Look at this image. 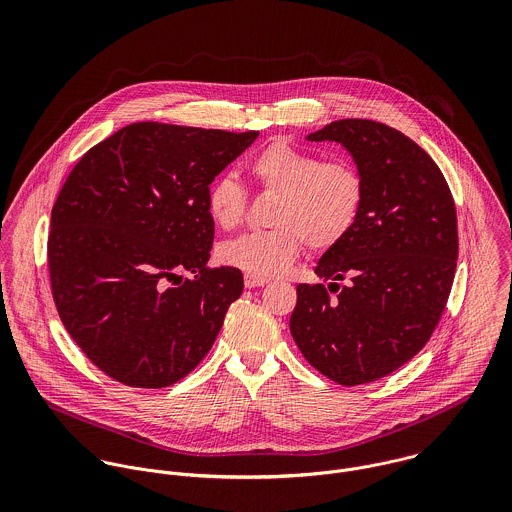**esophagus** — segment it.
I'll return each instance as SVG.
<instances>
[{
    "label": "esophagus",
    "mask_w": 512,
    "mask_h": 512,
    "mask_svg": "<svg viewBox=\"0 0 512 512\" xmlns=\"http://www.w3.org/2000/svg\"><path fill=\"white\" fill-rule=\"evenodd\" d=\"M268 280L266 278H258V276H252V274H246L244 276V286L250 290V288H262L266 286Z\"/></svg>",
    "instance_id": "obj_1"
}]
</instances>
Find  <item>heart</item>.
Masks as SVG:
<instances>
[{
	"label": "heart",
	"mask_w": 512,
	"mask_h": 512,
	"mask_svg": "<svg viewBox=\"0 0 512 512\" xmlns=\"http://www.w3.org/2000/svg\"><path fill=\"white\" fill-rule=\"evenodd\" d=\"M258 185L278 195L272 230L246 232L222 242L219 258L258 278L278 276L299 256L303 242L325 252L355 226L365 201L361 171L347 161H323L319 155L276 140L248 165ZM246 209V193L230 175H219L207 191V211L222 230L236 228Z\"/></svg>",
	"instance_id": "1"
}]
</instances>
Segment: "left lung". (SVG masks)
<instances>
[{
    "label": "left lung",
    "instance_id": "obj_1",
    "mask_svg": "<svg viewBox=\"0 0 512 512\" xmlns=\"http://www.w3.org/2000/svg\"><path fill=\"white\" fill-rule=\"evenodd\" d=\"M307 140L351 153L365 201L353 230L315 266L329 288L297 286L290 331L321 374L343 386L365 384L430 341L457 266L455 205L436 161L390 126L337 120Z\"/></svg>",
    "mask_w": 512,
    "mask_h": 512
}]
</instances>
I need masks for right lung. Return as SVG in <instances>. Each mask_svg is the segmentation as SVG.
Listing matches in <instances>:
<instances>
[{
	"instance_id": "1",
	"label": "right lung",
	"mask_w": 512,
	"mask_h": 512,
	"mask_svg": "<svg viewBox=\"0 0 512 512\" xmlns=\"http://www.w3.org/2000/svg\"><path fill=\"white\" fill-rule=\"evenodd\" d=\"M256 138L136 122L74 165L51 213L53 299L74 343L114 380L171 386L211 351L244 280L207 266V191ZM183 271L194 278L181 283Z\"/></svg>"
}]
</instances>
